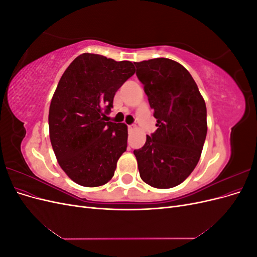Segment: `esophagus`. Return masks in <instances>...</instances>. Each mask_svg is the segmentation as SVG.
Segmentation results:
<instances>
[{"instance_id": "esophagus-1", "label": "esophagus", "mask_w": 257, "mask_h": 257, "mask_svg": "<svg viewBox=\"0 0 257 257\" xmlns=\"http://www.w3.org/2000/svg\"><path fill=\"white\" fill-rule=\"evenodd\" d=\"M127 128H128V131H130V132H132V131H134V130L136 128V126H135V125H128V126H127Z\"/></svg>"}]
</instances>
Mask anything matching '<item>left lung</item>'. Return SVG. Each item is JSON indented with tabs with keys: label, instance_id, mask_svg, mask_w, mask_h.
Returning a JSON list of instances; mask_svg holds the SVG:
<instances>
[{
	"label": "left lung",
	"instance_id": "8db88e82",
	"mask_svg": "<svg viewBox=\"0 0 257 257\" xmlns=\"http://www.w3.org/2000/svg\"><path fill=\"white\" fill-rule=\"evenodd\" d=\"M158 130L134 150L139 175L153 188L182 183L196 167L207 135V108L196 82L178 62H134Z\"/></svg>",
	"mask_w": 257,
	"mask_h": 257
}]
</instances>
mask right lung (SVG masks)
I'll list each match as a JSON object with an SVG mask.
<instances>
[{"instance_id":"1","label":"right lung","mask_w":257,"mask_h":257,"mask_svg":"<svg viewBox=\"0 0 257 257\" xmlns=\"http://www.w3.org/2000/svg\"><path fill=\"white\" fill-rule=\"evenodd\" d=\"M135 73L130 61L82 53L62 75L49 108V136L59 165L88 188L107 183L126 151L127 126L105 122L115 92Z\"/></svg>"}]
</instances>
